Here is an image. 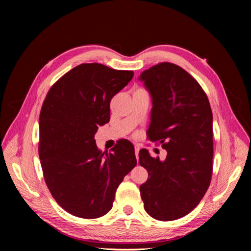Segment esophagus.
Here are the masks:
<instances>
[{"instance_id":"34e87169","label":"esophagus","mask_w":251,"mask_h":251,"mask_svg":"<svg viewBox=\"0 0 251 251\" xmlns=\"http://www.w3.org/2000/svg\"><path fill=\"white\" fill-rule=\"evenodd\" d=\"M139 150L140 148L138 146H135V155H136V158L138 159V154H139Z\"/></svg>"}]
</instances>
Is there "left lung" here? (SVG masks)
<instances>
[{"label":"left lung","mask_w":251,"mask_h":251,"mask_svg":"<svg viewBox=\"0 0 251 251\" xmlns=\"http://www.w3.org/2000/svg\"><path fill=\"white\" fill-rule=\"evenodd\" d=\"M138 79L151 98V141L162 143L164 160L147 149L139 163L149 173L140 185L144 209L159 221L187 215L201 201L212 173V112L206 94L181 67L161 63L144 70Z\"/></svg>","instance_id":"1"}]
</instances>
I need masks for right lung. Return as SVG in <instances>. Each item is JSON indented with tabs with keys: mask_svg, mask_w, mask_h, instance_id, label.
Here are the masks:
<instances>
[{
	"mask_svg": "<svg viewBox=\"0 0 251 251\" xmlns=\"http://www.w3.org/2000/svg\"><path fill=\"white\" fill-rule=\"evenodd\" d=\"M133 71L101 64L78 65L51 87L40 114L39 154L44 178L69 214L95 219L108 214L126 175L137 164L133 143L121 139L111 153L94 136L110 121V101Z\"/></svg>",
	"mask_w": 251,
	"mask_h": 251,
	"instance_id": "1",
	"label": "right lung"
}]
</instances>
